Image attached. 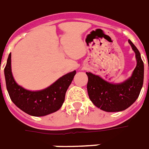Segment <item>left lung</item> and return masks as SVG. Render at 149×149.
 Returning a JSON list of instances; mask_svg holds the SVG:
<instances>
[{"label": "left lung", "mask_w": 149, "mask_h": 149, "mask_svg": "<svg viewBox=\"0 0 149 149\" xmlns=\"http://www.w3.org/2000/svg\"><path fill=\"white\" fill-rule=\"evenodd\" d=\"M136 54V66L131 77L120 83L107 82L99 75L86 72L88 76L87 92L95 106L107 112H116L127 109L135 103L144 83V63L139 50L128 40Z\"/></svg>", "instance_id": "1"}]
</instances>
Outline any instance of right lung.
<instances>
[{"instance_id": "obj_1", "label": "right lung", "mask_w": 149, "mask_h": 149, "mask_svg": "<svg viewBox=\"0 0 149 149\" xmlns=\"http://www.w3.org/2000/svg\"><path fill=\"white\" fill-rule=\"evenodd\" d=\"M4 71L6 88L13 103L33 116H45L59 110L64 103L66 91L76 74V70H74L59 78L45 89L29 91L17 84L13 76L11 54L8 57Z\"/></svg>"}]
</instances>
